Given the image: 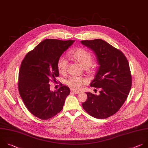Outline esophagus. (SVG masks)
Listing matches in <instances>:
<instances>
[{"instance_id":"34e87169","label":"esophagus","mask_w":148,"mask_h":148,"mask_svg":"<svg viewBox=\"0 0 148 148\" xmlns=\"http://www.w3.org/2000/svg\"><path fill=\"white\" fill-rule=\"evenodd\" d=\"M71 93H75V94H78V93H80L79 91H78V90H73V89L71 90Z\"/></svg>"}]
</instances>
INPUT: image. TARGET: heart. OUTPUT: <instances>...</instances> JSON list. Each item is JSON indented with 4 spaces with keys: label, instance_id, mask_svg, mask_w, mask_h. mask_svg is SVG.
I'll return each mask as SVG.
<instances>
[{
    "label": "heart",
    "instance_id": "obj_1",
    "mask_svg": "<svg viewBox=\"0 0 148 148\" xmlns=\"http://www.w3.org/2000/svg\"><path fill=\"white\" fill-rule=\"evenodd\" d=\"M69 56L74 60L78 62L83 67L87 68L89 67L92 62V56L90 52L86 49L81 47H76L71 50ZM68 62L66 59L61 57L59 59L57 63V68L58 71L63 74L66 72ZM88 80L82 77H71L66 80V84L70 87L79 89L84 85L87 84Z\"/></svg>",
    "mask_w": 148,
    "mask_h": 148
}]
</instances>
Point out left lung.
<instances>
[{
	"label": "left lung",
	"instance_id": "left-lung-1",
	"mask_svg": "<svg viewBox=\"0 0 148 148\" xmlns=\"http://www.w3.org/2000/svg\"><path fill=\"white\" fill-rule=\"evenodd\" d=\"M95 53L99 67L90 86L99 88V95L86 92L88 99L84 109L96 119H106L120 109L131 87V75L128 60L119 49L100 39L81 40Z\"/></svg>",
	"mask_w": 148,
	"mask_h": 148
}]
</instances>
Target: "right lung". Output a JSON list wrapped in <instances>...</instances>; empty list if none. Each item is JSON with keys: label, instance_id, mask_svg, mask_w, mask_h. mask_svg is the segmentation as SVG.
Returning a JSON list of instances; mask_svg holds the SVG:
<instances>
[{"label": "right lung", "instance_id": "obj_1", "mask_svg": "<svg viewBox=\"0 0 148 148\" xmlns=\"http://www.w3.org/2000/svg\"><path fill=\"white\" fill-rule=\"evenodd\" d=\"M75 42L47 39L29 52L21 62L18 74L20 95L28 110L41 120H47L62 109L70 90L62 86L50 89L49 82L59 76V59Z\"/></svg>", "mask_w": 148, "mask_h": 148}]
</instances>
